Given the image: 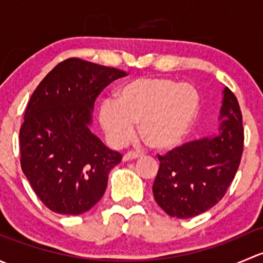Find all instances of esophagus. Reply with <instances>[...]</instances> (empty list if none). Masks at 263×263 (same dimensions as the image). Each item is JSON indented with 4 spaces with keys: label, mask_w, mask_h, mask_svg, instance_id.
<instances>
[{
    "label": "esophagus",
    "mask_w": 263,
    "mask_h": 263,
    "mask_svg": "<svg viewBox=\"0 0 263 263\" xmlns=\"http://www.w3.org/2000/svg\"><path fill=\"white\" fill-rule=\"evenodd\" d=\"M140 154L139 153H135V151H128V153H126L123 155V160L124 161H128V160H134V159H137L140 158Z\"/></svg>",
    "instance_id": "1"
}]
</instances>
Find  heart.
Masks as SVG:
<instances>
[{
    "label": "heart",
    "mask_w": 263,
    "mask_h": 263,
    "mask_svg": "<svg viewBox=\"0 0 263 263\" xmlns=\"http://www.w3.org/2000/svg\"><path fill=\"white\" fill-rule=\"evenodd\" d=\"M200 112V94L190 84L165 78L135 79L117 89L115 99L99 105V123L108 139L122 146L132 137L135 123L148 147L158 151L178 146Z\"/></svg>",
    "instance_id": "heart-1"
}]
</instances>
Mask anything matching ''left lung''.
I'll return each mask as SVG.
<instances>
[{
  "mask_svg": "<svg viewBox=\"0 0 263 263\" xmlns=\"http://www.w3.org/2000/svg\"><path fill=\"white\" fill-rule=\"evenodd\" d=\"M219 134L158 155L153 184L156 203L166 214L188 219L205 213L225 196L242 159L245 129L239 103L225 87Z\"/></svg>",
  "mask_w": 263,
  "mask_h": 263,
  "instance_id": "8db88e82",
  "label": "left lung"
}]
</instances>
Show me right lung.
Instances as JSON below:
<instances>
[{
  "mask_svg": "<svg viewBox=\"0 0 263 263\" xmlns=\"http://www.w3.org/2000/svg\"><path fill=\"white\" fill-rule=\"evenodd\" d=\"M124 71L68 58L41 81L21 124V169L42 202L57 214L89 211L105 192L108 174L122 160L91 134L98 95Z\"/></svg>",
  "mask_w": 263,
  "mask_h": 263,
  "instance_id": "add662e5",
  "label": "right lung"
}]
</instances>
